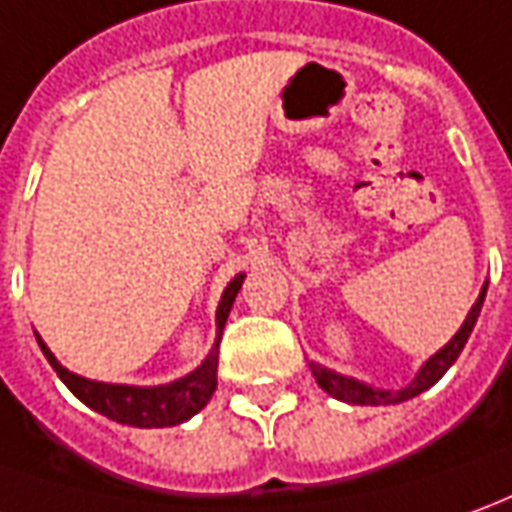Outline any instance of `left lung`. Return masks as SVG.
<instances>
[{
    "instance_id": "left-lung-1",
    "label": "left lung",
    "mask_w": 512,
    "mask_h": 512,
    "mask_svg": "<svg viewBox=\"0 0 512 512\" xmlns=\"http://www.w3.org/2000/svg\"><path fill=\"white\" fill-rule=\"evenodd\" d=\"M485 292H488V281L482 284L479 298L474 301V306H471V312L465 315L463 326L457 329V334L440 348L438 354H432V357L426 359L424 365H421V370L415 373V379H412L407 387H401V390H384V387H373V384L368 382H359L354 376L337 373V370L326 368V365H320V362H309L315 382L320 384L331 398L345 401V404H362V407H387V404H401V401H410V398L421 396L424 390H429V387L438 382L440 376L457 362L460 351H463L465 343H468V337H471V331L477 326V317L479 312H482V303H485Z\"/></svg>"
}]
</instances>
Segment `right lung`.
Segmentation results:
<instances>
[{
  "mask_svg": "<svg viewBox=\"0 0 512 512\" xmlns=\"http://www.w3.org/2000/svg\"><path fill=\"white\" fill-rule=\"evenodd\" d=\"M242 281H245V273L231 278V284L222 290L220 306H217V340L211 345L209 357L203 359L195 370H189L186 376L175 379V382L153 384V387L94 382V379L77 376L69 368H63L58 357L41 340V334H35V340L41 345V351H44L52 370L61 376V382L94 412H100V415L111 418L116 424L139 426V429L178 426L203 410L214 396V390H217V359H220L222 329H225V320L231 315L236 292L242 290Z\"/></svg>",
  "mask_w": 512,
  "mask_h": 512,
  "instance_id": "1",
  "label": "right lung"
}]
</instances>
